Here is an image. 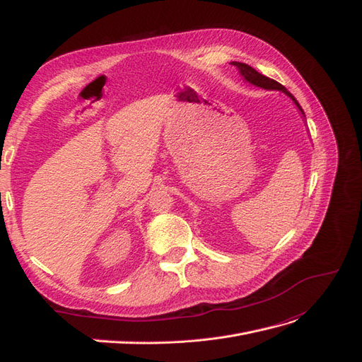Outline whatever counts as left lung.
I'll use <instances>...</instances> for the list:
<instances>
[{"label":"left lung","mask_w":362,"mask_h":362,"mask_svg":"<svg viewBox=\"0 0 362 362\" xmlns=\"http://www.w3.org/2000/svg\"><path fill=\"white\" fill-rule=\"evenodd\" d=\"M231 64H233V66H236V67L239 69L240 75H242L245 79H247L250 84H252V86H255V87L264 88V90H279V91H283L284 95H287L291 100H293V103L296 105L298 110L302 112V115H304V111H302L299 102L295 99V96L291 95V93H290L284 86H281L279 83H276L275 79H271V78H267V76H264V75L259 74L257 71H255V69H252V67H251V66H248V64L239 63V62H233ZM304 117H305V115H304Z\"/></svg>","instance_id":"left-lung-1"}]
</instances>
